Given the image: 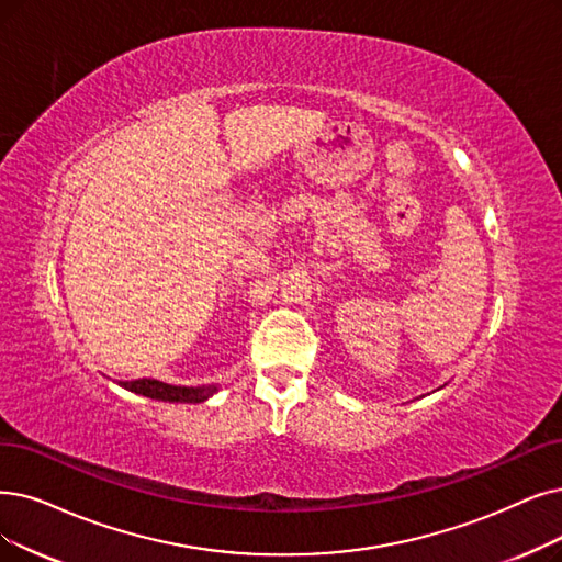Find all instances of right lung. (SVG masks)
Returning <instances> with one entry per match:
<instances>
[{"label": "right lung", "mask_w": 562, "mask_h": 562, "mask_svg": "<svg viewBox=\"0 0 562 562\" xmlns=\"http://www.w3.org/2000/svg\"><path fill=\"white\" fill-rule=\"evenodd\" d=\"M122 387L136 392V394H143V396H149V398H156V401H170V403H200L210 398L216 387L210 385V387H177V385H168V383H161V380H151V378H143V380H126V383H122Z\"/></svg>", "instance_id": "1"}]
</instances>
